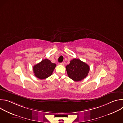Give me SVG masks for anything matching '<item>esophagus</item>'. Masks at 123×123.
<instances>
[{
	"label": "esophagus",
	"mask_w": 123,
	"mask_h": 123,
	"mask_svg": "<svg viewBox=\"0 0 123 123\" xmlns=\"http://www.w3.org/2000/svg\"><path fill=\"white\" fill-rule=\"evenodd\" d=\"M60 65H62V66H64V63L63 62H62V63H60Z\"/></svg>",
	"instance_id": "1"
}]
</instances>
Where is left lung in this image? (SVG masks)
Masks as SVG:
<instances>
[{
	"label": "left lung",
	"mask_w": 123,
	"mask_h": 123,
	"mask_svg": "<svg viewBox=\"0 0 123 123\" xmlns=\"http://www.w3.org/2000/svg\"><path fill=\"white\" fill-rule=\"evenodd\" d=\"M68 76L74 81H80L87 76L90 67L79 59H73L66 67Z\"/></svg>",
	"instance_id": "1"
}]
</instances>
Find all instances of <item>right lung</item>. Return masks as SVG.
<instances>
[{"label": "right lung", "instance_id": "obj_1", "mask_svg": "<svg viewBox=\"0 0 123 123\" xmlns=\"http://www.w3.org/2000/svg\"><path fill=\"white\" fill-rule=\"evenodd\" d=\"M56 64L52 63L47 59L42 60L33 67L34 75L40 79H46L50 76L56 67Z\"/></svg>", "mask_w": 123, "mask_h": 123}]
</instances>
